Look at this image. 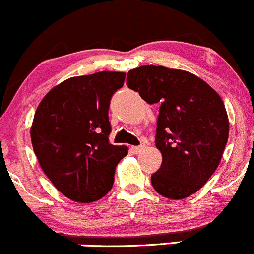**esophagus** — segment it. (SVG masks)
Listing matches in <instances>:
<instances>
[{
  "label": "esophagus",
  "instance_id": "obj_1",
  "mask_svg": "<svg viewBox=\"0 0 254 254\" xmlns=\"http://www.w3.org/2000/svg\"><path fill=\"white\" fill-rule=\"evenodd\" d=\"M144 148H145V146L144 145H138V146H132V151H134L135 154H140L141 151L144 150Z\"/></svg>",
  "mask_w": 254,
  "mask_h": 254
}]
</instances>
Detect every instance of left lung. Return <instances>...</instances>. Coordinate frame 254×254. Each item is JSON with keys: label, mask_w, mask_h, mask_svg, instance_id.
Segmentation results:
<instances>
[{"label": "left lung", "mask_w": 254, "mask_h": 254, "mask_svg": "<svg viewBox=\"0 0 254 254\" xmlns=\"http://www.w3.org/2000/svg\"><path fill=\"white\" fill-rule=\"evenodd\" d=\"M127 81L148 104L160 103L155 145L163 162L151 175L154 189L174 200L191 195L215 172L228 141L223 100L204 80L178 68L140 66Z\"/></svg>", "instance_id": "8db88e82"}]
</instances>
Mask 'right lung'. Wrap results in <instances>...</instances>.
I'll use <instances>...</instances> for the list:
<instances>
[{
    "mask_svg": "<svg viewBox=\"0 0 254 254\" xmlns=\"http://www.w3.org/2000/svg\"><path fill=\"white\" fill-rule=\"evenodd\" d=\"M125 72L75 76L52 87L42 99L31 127L40 167L59 191L77 203L103 198L114 183L127 146L109 143V106L123 87Z\"/></svg>",
    "mask_w": 254,
    "mask_h": 254,
    "instance_id": "obj_1",
    "label": "right lung"
}]
</instances>
